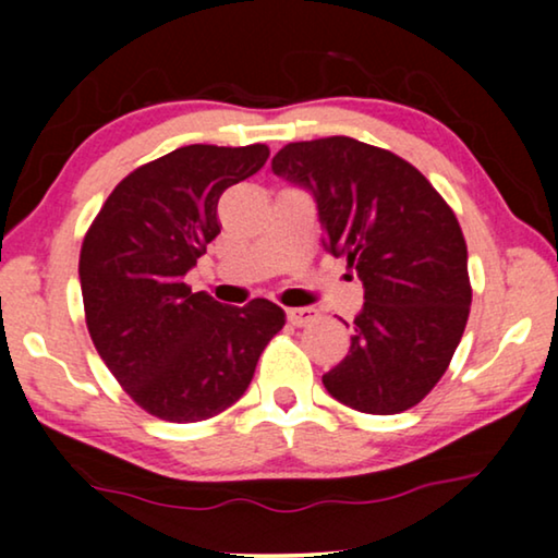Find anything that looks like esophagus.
<instances>
[{"label": "esophagus", "instance_id": "obj_1", "mask_svg": "<svg viewBox=\"0 0 558 558\" xmlns=\"http://www.w3.org/2000/svg\"><path fill=\"white\" fill-rule=\"evenodd\" d=\"M287 317H289V323H292V325L304 327V325H310L312 319L317 317V310H312V307H294V310H287Z\"/></svg>", "mask_w": 558, "mask_h": 558}]
</instances>
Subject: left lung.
I'll return each mask as SVG.
<instances>
[{
    "label": "left lung",
    "mask_w": 558,
    "mask_h": 558,
    "mask_svg": "<svg viewBox=\"0 0 558 558\" xmlns=\"http://www.w3.org/2000/svg\"><path fill=\"white\" fill-rule=\"evenodd\" d=\"M271 170L315 195L325 248L365 289L348 355L325 373V388L363 414L416 407L445 376L470 317L454 210L407 159L350 136L287 144Z\"/></svg>",
    "instance_id": "8db88e82"
}]
</instances>
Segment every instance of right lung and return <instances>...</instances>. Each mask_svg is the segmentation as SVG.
<instances>
[{
    "label": "right lung",
    "mask_w": 558,
    "mask_h": 558,
    "mask_svg": "<svg viewBox=\"0 0 558 558\" xmlns=\"http://www.w3.org/2000/svg\"><path fill=\"white\" fill-rule=\"evenodd\" d=\"M266 159V144L174 149L129 172L83 239L90 340L129 399L165 422H203L239 401L287 323L269 300L228 307L185 284L220 233V195Z\"/></svg>",
    "instance_id": "obj_1"
}]
</instances>
